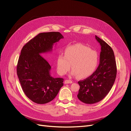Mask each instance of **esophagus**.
<instances>
[{
    "label": "esophagus",
    "instance_id": "1",
    "mask_svg": "<svg viewBox=\"0 0 131 131\" xmlns=\"http://www.w3.org/2000/svg\"><path fill=\"white\" fill-rule=\"evenodd\" d=\"M73 81L71 80H66L64 81V84H72Z\"/></svg>",
    "mask_w": 131,
    "mask_h": 131
}]
</instances>
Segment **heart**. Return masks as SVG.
<instances>
[{"label": "heart", "instance_id": "1", "mask_svg": "<svg viewBox=\"0 0 131 131\" xmlns=\"http://www.w3.org/2000/svg\"><path fill=\"white\" fill-rule=\"evenodd\" d=\"M99 56L95 50L81 43L67 47L64 55L59 54L57 58V69L61 75H65L72 69L71 75L79 79L88 78L96 69Z\"/></svg>", "mask_w": 131, "mask_h": 131}]
</instances>
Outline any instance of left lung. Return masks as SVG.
Returning <instances> with one entry per match:
<instances>
[{
  "mask_svg": "<svg viewBox=\"0 0 131 131\" xmlns=\"http://www.w3.org/2000/svg\"><path fill=\"white\" fill-rule=\"evenodd\" d=\"M95 37L101 46L100 64L89 77L78 82L80 87L78 98L86 104L96 103L102 100L112 89L117 73L115 58L112 47L96 35Z\"/></svg>",
  "mask_w": 131,
  "mask_h": 131,
  "instance_id": "obj_1",
  "label": "left lung"
}]
</instances>
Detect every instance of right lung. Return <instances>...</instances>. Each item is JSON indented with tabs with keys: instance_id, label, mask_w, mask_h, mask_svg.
Segmentation results:
<instances>
[{
	"instance_id": "add662e5",
	"label": "right lung",
	"mask_w": 131,
	"mask_h": 131,
	"mask_svg": "<svg viewBox=\"0 0 131 131\" xmlns=\"http://www.w3.org/2000/svg\"><path fill=\"white\" fill-rule=\"evenodd\" d=\"M64 37L57 31L41 33L23 46L17 66V74L26 96L37 104L52 101L63 85V78L51 76V67L41 54L52 51Z\"/></svg>"
}]
</instances>
